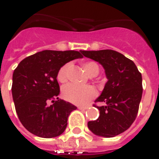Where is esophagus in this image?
Segmentation results:
<instances>
[{
  "label": "esophagus",
  "instance_id": "obj_1",
  "mask_svg": "<svg viewBox=\"0 0 159 159\" xmlns=\"http://www.w3.org/2000/svg\"><path fill=\"white\" fill-rule=\"evenodd\" d=\"M78 109H79V110H87V109H88V107H78Z\"/></svg>",
  "mask_w": 159,
  "mask_h": 159
}]
</instances>
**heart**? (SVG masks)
<instances>
[{
  "instance_id": "1",
  "label": "heart",
  "mask_w": 159,
  "mask_h": 159,
  "mask_svg": "<svg viewBox=\"0 0 159 159\" xmlns=\"http://www.w3.org/2000/svg\"><path fill=\"white\" fill-rule=\"evenodd\" d=\"M70 68V64H66L63 66L58 71L57 79L60 83H65L67 80V74ZM83 68L86 73L90 76H96L99 73L100 68L96 63L93 61H89L83 64ZM63 97L71 103L75 105L83 106L87 104L90 100L96 95V90L93 87L90 85H83L79 86L76 84H67L63 87L62 89Z\"/></svg>"
}]
</instances>
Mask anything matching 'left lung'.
I'll use <instances>...</instances> for the list:
<instances>
[{"label": "left lung", "instance_id": "8db88e82", "mask_svg": "<svg viewBox=\"0 0 159 159\" xmlns=\"http://www.w3.org/2000/svg\"><path fill=\"white\" fill-rule=\"evenodd\" d=\"M83 56L103 66L107 82L95 102L100 111L98 119L88 127L99 136L114 137L127 130L135 120L142 96V77L135 64L120 52L105 49L81 51Z\"/></svg>", "mask_w": 159, "mask_h": 159}]
</instances>
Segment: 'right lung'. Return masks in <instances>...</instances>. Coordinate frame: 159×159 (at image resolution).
Returning a JSON list of instances; mask_svg holds the SVG:
<instances>
[{
	"label": "right lung",
	"instance_id": "right-lung-1",
	"mask_svg": "<svg viewBox=\"0 0 159 159\" xmlns=\"http://www.w3.org/2000/svg\"><path fill=\"white\" fill-rule=\"evenodd\" d=\"M81 51L44 50L24 59L12 74V94L23 126L42 138L60 135L67 119L76 107L59 100V70L73 59H81Z\"/></svg>",
	"mask_w": 159,
	"mask_h": 159
}]
</instances>
